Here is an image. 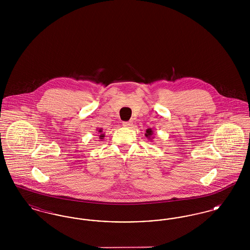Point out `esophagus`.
<instances>
[{
    "label": "esophagus",
    "mask_w": 250,
    "mask_h": 250,
    "mask_svg": "<svg viewBox=\"0 0 250 250\" xmlns=\"http://www.w3.org/2000/svg\"><path fill=\"white\" fill-rule=\"evenodd\" d=\"M132 122L131 121H128V122H124L123 123V125L125 126V127H130L131 125H132Z\"/></svg>",
    "instance_id": "34e87169"
}]
</instances>
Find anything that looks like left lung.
Instances as JSON below:
<instances>
[{"mask_svg": "<svg viewBox=\"0 0 250 250\" xmlns=\"http://www.w3.org/2000/svg\"><path fill=\"white\" fill-rule=\"evenodd\" d=\"M145 137H146L148 140H150L151 142L153 141V139H154V131H153L152 128H148V129H146Z\"/></svg>", "mask_w": 250, "mask_h": 250, "instance_id": "obj_1", "label": "left lung"}]
</instances>
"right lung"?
Instances as JSON below:
<instances>
[{
  "mask_svg": "<svg viewBox=\"0 0 250 250\" xmlns=\"http://www.w3.org/2000/svg\"><path fill=\"white\" fill-rule=\"evenodd\" d=\"M97 130H98V132L100 133V135H99V139H100V140H103V139H104V137H105V135H104V134H102V132H103L102 128H99V129H97Z\"/></svg>",
  "mask_w": 250,
  "mask_h": 250,
  "instance_id": "right-lung-1",
  "label": "right lung"
}]
</instances>
